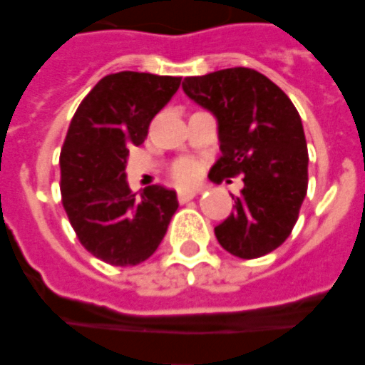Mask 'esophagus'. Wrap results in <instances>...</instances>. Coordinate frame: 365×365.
Segmentation results:
<instances>
[{
	"mask_svg": "<svg viewBox=\"0 0 365 365\" xmlns=\"http://www.w3.org/2000/svg\"><path fill=\"white\" fill-rule=\"evenodd\" d=\"M196 196V190H187V188H182V190H178V202H188V200H192Z\"/></svg>",
	"mask_w": 365,
	"mask_h": 365,
	"instance_id": "esophagus-1",
	"label": "esophagus"
}]
</instances>
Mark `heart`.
Instances as JSON below:
<instances>
[{
    "instance_id": "b5f03b06",
    "label": "heart",
    "mask_w": 365,
    "mask_h": 365,
    "mask_svg": "<svg viewBox=\"0 0 365 365\" xmlns=\"http://www.w3.org/2000/svg\"><path fill=\"white\" fill-rule=\"evenodd\" d=\"M173 175L180 182H188V180H192L196 177V165L192 161L177 163L175 169H173Z\"/></svg>"
}]
</instances>
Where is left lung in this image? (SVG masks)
I'll return each instance as SVG.
<instances>
[{
	"mask_svg": "<svg viewBox=\"0 0 365 365\" xmlns=\"http://www.w3.org/2000/svg\"><path fill=\"white\" fill-rule=\"evenodd\" d=\"M182 90L218 121L222 155L208 178L244 175L240 196H232L236 208L214 228L220 245L242 259L277 250L297 224L309 185L297 108L267 76L244 66L188 76Z\"/></svg>",
	"mask_w": 365,
	"mask_h": 365,
	"instance_id": "obj_1",
	"label": "left lung"
}]
</instances>
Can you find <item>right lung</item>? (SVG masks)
Returning a JSON list of instances; mask_svg holds the SVG:
<instances>
[{"label": "right lung", "mask_w": 365, "mask_h": 365, "mask_svg": "<svg viewBox=\"0 0 365 365\" xmlns=\"http://www.w3.org/2000/svg\"><path fill=\"white\" fill-rule=\"evenodd\" d=\"M180 86L178 76L118 72L82 100L61 151L63 206L80 244L98 259L129 267L151 257L177 212V192L128 185L129 147L145 141L149 123Z\"/></svg>", "instance_id": "obj_1"}]
</instances>
